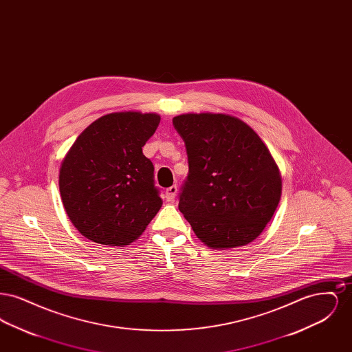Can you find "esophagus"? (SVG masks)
I'll return each mask as SVG.
<instances>
[{"instance_id": "1", "label": "esophagus", "mask_w": 352, "mask_h": 352, "mask_svg": "<svg viewBox=\"0 0 352 352\" xmlns=\"http://www.w3.org/2000/svg\"><path fill=\"white\" fill-rule=\"evenodd\" d=\"M177 192H178V187L174 184V186H170L166 188L165 191V195H166V199L168 201H174L175 197H177Z\"/></svg>"}]
</instances>
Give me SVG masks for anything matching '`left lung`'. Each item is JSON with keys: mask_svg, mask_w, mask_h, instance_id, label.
<instances>
[{"mask_svg": "<svg viewBox=\"0 0 352 352\" xmlns=\"http://www.w3.org/2000/svg\"><path fill=\"white\" fill-rule=\"evenodd\" d=\"M182 137L188 174L179 192V211L211 248L253 241L273 217L281 177L268 148L239 118L187 113L173 118Z\"/></svg>", "mask_w": 352, "mask_h": 352, "instance_id": "left-lung-1", "label": "left lung"}]
</instances>
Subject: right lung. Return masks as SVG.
Returning a JSON list of instances; mask_svg holds the SVG:
<instances>
[{"label":"right lung","instance_id":"add662e5","mask_svg":"<svg viewBox=\"0 0 352 352\" xmlns=\"http://www.w3.org/2000/svg\"><path fill=\"white\" fill-rule=\"evenodd\" d=\"M160 121L155 113H109L71 146L62 162L59 190L68 218L87 239L128 245L160 211L154 166L142 153Z\"/></svg>","mask_w":352,"mask_h":352}]
</instances>
